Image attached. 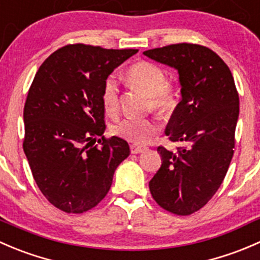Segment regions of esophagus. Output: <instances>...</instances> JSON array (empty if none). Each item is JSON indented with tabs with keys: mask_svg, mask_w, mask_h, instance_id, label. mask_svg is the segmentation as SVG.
I'll list each match as a JSON object with an SVG mask.
<instances>
[{
	"mask_svg": "<svg viewBox=\"0 0 260 260\" xmlns=\"http://www.w3.org/2000/svg\"><path fill=\"white\" fill-rule=\"evenodd\" d=\"M147 150L146 147L143 146H137V145H131V152L132 153H142Z\"/></svg>",
	"mask_w": 260,
	"mask_h": 260,
	"instance_id": "34e87169",
	"label": "esophagus"
}]
</instances>
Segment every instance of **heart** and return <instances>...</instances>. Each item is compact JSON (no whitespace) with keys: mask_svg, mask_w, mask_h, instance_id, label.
<instances>
[{"mask_svg":"<svg viewBox=\"0 0 260 260\" xmlns=\"http://www.w3.org/2000/svg\"><path fill=\"white\" fill-rule=\"evenodd\" d=\"M125 80L129 85L142 90L150 96L153 109L168 113L175 107V95L166 86V75L158 66L151 62L141 60L135 63L125 72ZM103 105L108 113L118 109V86L114 79H108L102 95ZM110 131L117 137L132 143H146L157 132V124L143 118H122L110 125Z\"/></svg>","mask_w":260,"mask_h":260,"instance_id":"heart-1","label":"heart"}]
</instances>
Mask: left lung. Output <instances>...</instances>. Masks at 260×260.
<instances>
[{
	"label": "left lung",
	"mask_w": 260,
	"mask_h": 260,
	"mask_svg": "<svg viewBox=\"0 0 260 260\" xmlns=\"http://www.w3.org/2000/svg\"><path fill=\"white\" fill-rule=\"evenodd\" d=\"M175 69L181 86L165 135L183 142L176 152L158 146L161 168L148 186L160 207L188 216L207 205L225 179L235 147L239 94L233 74L210 48L189 43L143 52Z\"/></svg>",
	"instance_id": "obj_1"
}]
</instances>
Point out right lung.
Instances as JSON below:
<instances>
[{
	"mask_svg": "<svg viewBox=\"0 0 260 260\" xmlns=\"http://www.w3.org/2000/svg\"><path fill=\"white\" fill-rule=\"evenodd\" d=\"M137 52L69 44L52 53L32 80L22 147L40 191L63 212L94 208L129 155L127 141L103 136L102 95L108 76ZM98 135L101 146H94Z\"/></svg>",
	"mask_w": 260,
	"mask_h": 260,
	"instance_id": "add662e5",
	"label": "right lung"
}]
</instances>
